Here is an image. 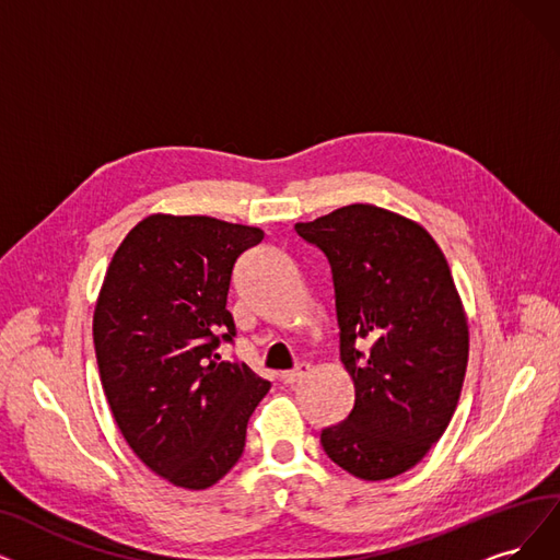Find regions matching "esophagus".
<instances>
[{
	"label": "esophagus",
	"instance_id": "1",
	"mask_svg": "<svg viewBox=\"0 0 560 560\" xmlns=\"http://www.w3.org/2000/svg\"><path fill=\"white\" fill-rule=\"evenodd\" d=\"M307 374V365H299L296 370H287V372H280V382L282 384H296L301 382V378Z\"/></svg>",
	"mask_w": 560,
	"mask_h": 560
}]
</instances>
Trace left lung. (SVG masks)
Instances as JSON below:
<instances>
[{
	"label": "left lung",
	"instance_id": "1",
	"mask_svg": "<svg viewBox=\"0 0 560 560\" xmlns=\"http://www.w3.org/2000/svg\"><path fill=\"white\" fill-rule=\"evenodd\" d=\"M296 232L328 257L355 390L322 445L355 478H395L430 453L459 401L468 324L451 266L416 220L374 205L296 222Z\"/></svg>",
	"mask_w": 560,
	"mask_h": 560
}]
</instances>
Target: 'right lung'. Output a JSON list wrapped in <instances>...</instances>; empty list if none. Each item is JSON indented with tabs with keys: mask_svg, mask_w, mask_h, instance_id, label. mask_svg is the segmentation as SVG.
<instances>
[{
	"mask_svg": "<svg viewBox=\"0 0 560 560\" xmlns=\"http://www.w3.org/2000/svg\"><path fill=\"white\" fill-rule=\"evenodd\" d=\"M261 238L209 215L153 213L107 266L94 310L101 384L132 453L176 487L207 489L230 471L271 388L215 353L236 335L234 264Z\"/></svg>",
	"mask_w": 560,
	"mask_h": 560,
	"instance_id": "obj_1",
	"label": "right lung"
}]
</instances>
